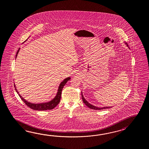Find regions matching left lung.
I'll use <instances>...</instances> for the list:
<instances>
[{"label": "left lung", "instance_id": "8db88e82", "mask_svg": "<svg viewBox=\"0 0 149 149\" xmlns=\"http://www.w3.org/2000/svg\"><path fill=\"white\" fill-rule=\"evenodd\" d=\"M125 44H126L127 46L128 47V48H129V46H128V45L127 44V43L125 42ZM81 97H82V101L84 102V103L85 104V105H86L88 108H90V109H93V110H102V109H105L111 108L112 107H102V108H99V107H97L94 106L93 105L90 104L89 103H88V102H87L85 98V97H84V96L82 95V92H81Z\"/></svg>", "mask_w": 149, "mask_h": 149}]
</instances>
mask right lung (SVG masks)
<instances>
[{
    "label": "right lung",
    "mask_w": 149,
    "mask_h": 149,
    "mask_svg": "<svg viewBox=\"0 0 149 149\" xmlns=\"http://www.w3.org/2000/svg\"><path fill=\"white\" fill-rule=\"evenodd\" d=\"M19 49H20V48L18 49V51H17V53H16L15 58L17 57V54L19 53ZM70 79H71L70 77H68L67 78L64 79L61 82L60 85L59 86L58 88V90H57V94H56V95L55 96V97L52 100H51L49 102H45V103H37V104H36V103H30L29 102L26 101L25 99L23 98L22 96L19 93V92L17 91V89L16 88V86H15V84H14V87H15L16 92L19 94V96L20 97V98H21V100H22L24 102V103H25V104L29 108H31V109H33V110H35L45 111V110H52V109H54L60 103L61 97V93H62V89L63 88L64 85L66 84L67 81H69Z\"/></svg>",
    "instance_id": "obj_1"
}]
</instances>
